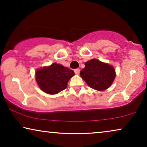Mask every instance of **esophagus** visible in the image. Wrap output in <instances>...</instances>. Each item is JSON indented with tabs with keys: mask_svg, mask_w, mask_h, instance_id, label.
Returning <instances> with one entry per match:
<instances>
[{
	"mask_svg": "<svg viewBox=\"0 0 147 147\" xmlns=\"http://www.w3.org/2000/svg\"><path fill=\"white\" fill-rule=\"evenodd\" d=\"M74 72H75L76 74H77V75H78V74H80V69H78V68H77V69H74Z\"/></svg>",
	"mask_w": 147,
	"mask_h": 147,
	"instance_id": "1",
	"label": "esophagus"
}]
</instances>
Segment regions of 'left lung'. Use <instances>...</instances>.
<instances>
[{
    "mask_svg": "<svg viewBox=\"0 0 147 147\" xmlns=\"http://www.w3.org/2000/svg\"><path fill=\"white\" fill-rule=\"evenodd\" d=\"M80 76L90 88L103 91L110 87L116 77L114 68L109 64L92 59L85 63Z\"/></svg>",
    "mask_w": 147,
    "mask_h": 147,
    "instance_id": "1",
    "label": "left lung"
}]
</instances>
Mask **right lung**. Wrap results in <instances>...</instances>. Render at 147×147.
Instances as JSON below:
<instances>
[{
    "label": "right lung",
    "instance_id": "1",
    "mask_svg": "<svg viewBox=\"0 0 147 147\" xmlns=\"http://www.w3.org/2000/svg\"><path fill=\"white\" fill-rule=\"evenodd\" d=\"M74 74L73 70L53 63L48 67L38 69L35 79L42 91L49 94H56L67 88L68 81Z\"/></svg>",
    "mask_w": 147,
    "mask_h": 147
}]
</instances>
